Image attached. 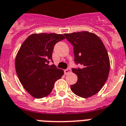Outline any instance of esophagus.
Instances as JSON below:
<instances>
[{
	"mask_svg": "<svg viewBox=\"0 0 126 126\" xmlns=\"http://www.w3.org/2000/svg\"><path fill=\"white\" fill-rule=\"evenodd\" d=\"M71 72V70L70 69V68H68V69H67L65 70H64V73H65V75H67V74H68V73H69Z\"/></svg>",
	"mask_w": 126,
	"mask_h": 126,
	"instance_id": "34e87169",
	"label": "esophagus"
}]
</instances>
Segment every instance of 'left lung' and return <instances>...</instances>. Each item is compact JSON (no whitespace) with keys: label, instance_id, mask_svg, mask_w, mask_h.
<instances>
[{"label":"left lung","instance_id":"left-lung-1","mask_svg":"<svg viewBox=\"0 0 126 126\" xmlns=\"http://www.w3.org/2000/svg\"><path fill=\"white\" fill-rule=\"evenodd\" d=\"M73 46L75 63L81 68L72 69L77 81L71 89L78 96L87 98L98 93L108 79L110 62L108 51L100 38L88 31L65 33Z\"/></svg>","mask_w":126,"mask_h":126}]
</instances>
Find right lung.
<instances>
[{
    "instance_id": "add662e5",
    "label": "right lung",
    "mask_w": 126,
    "mask_h": 126,
    "mask_svg": "<svg viewBox=\"0 0 126 126\" xmlns=\"http://www.w3.org/2000/svg\"><path fill=\"white\" fill-rule=\"evenodd\" d=\"M65 38L61 34L34 33L20 46L15 58L16 72L23 87L33 97L47 96L64 74L63 70L49 63L53 60L55 45Z\"/></svg>"
}]
</instances>
